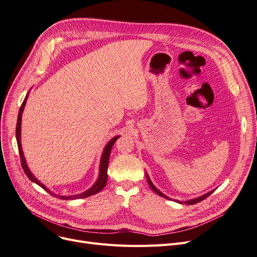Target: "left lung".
<instances>
[{"mask_svg": "<svg viewBox=\"0 0 257 257\" xmlns=\"http://www.w3.org/2000/svg\"><path fill=\"white\" fill-rule=\"evenodd\" d=\"M146 175H147V179H148V182H149V186H150V188L154 191V192H155L156 194H158L159 195V196H161V197H164V198H167V199H170L168 196H167V195H164L163 193H161L155 186H154V184H153V182L151 181V179L149 178V176H148V174H146ZM213 193V191H210L209 193H207V194H204V195H202V196H200V197H197V198H194V199H191V200H187V201H184V203H186V204H194V203H197V202H199V201H202L203 199H206L207 197H209L210 196V195ZM177 202H179V203H182L181 201H177Z\"/></svg>", "mask_w": 257, "mask_h": 257, "instance_id": "left-lung-1", "label": "left lung"}]
</instances>
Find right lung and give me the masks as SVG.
I'll use <instances>...</instances> for the list:
<instances>
[{
    "mask_svg": "<svg viewBox=\"0 0 257 257\" xmlns=\"http://www.w3.org/2000/svg\"><path fill=\"white\" fill-rule=\"evenodd\" d=\"M28 94L26 95L23 103L20 107L19 110V115H18V122H17V128H16V137H17V142H18V148H19V154H20V158H21V164H22V168L24 170V173L26 174V176L32 180L33 182L37 183L38 186H40L41 188H43L46 192H48L50 195H53V196L60 198V199H63V200H73V199H78V198H86L88 196H91V195L97 194L98 192H100L102 189L105 187L106 181H107V167H108V159H109V155H110V151L112 146H114V143L116 142V140L119 138V136H116L112 139L109 140V142L105 146L103 153H102V156H101V161H100V169H99V177L97 179V181L95 182V184L90 189H88L87 191L81 193V194H77V195H70V196H60V195H57L55 193H53L51 191H49L48 189H46V187L44 186L43 183H41L34 175L32 174V172L29 171L26 161H25V157H24V154H23V150H22V146H21V121H22V114H23V110L26 104V100H27Z\"/></svg>",
    "mask_w": 257,
    "mask_h": 257,
    "instance_id": "obj_1",
    "label": "right lung"
}]
</instances>
